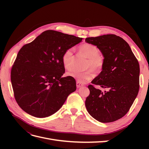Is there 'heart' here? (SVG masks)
<instances>
[{
    "label": "heart",
    "mask_w": 149,
    "mask_h": 149,
    "mask_svg": "<svg viewBox=\"0 0 149 149\" xmlns=\"http://www.w3.org/2000/svg\"><path fill=\"white\" fill-rule=\"evenodd\" d=\"M102 60H93V65H94V67L97 68H100V67L101 66V65H102Z\"/></svg>",
    "instance_id": "1"
}]
</instances>
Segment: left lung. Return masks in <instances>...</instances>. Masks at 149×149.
Masks as SVG:
<instances>
[{"mask_svg":"<svg viewBox=\"0 0 149 149\" xmlns=\"http://www.w3.org/2000/svg\"><path fill=\"white\" fill-rule=\"evenodd\" d=\"M79 39L47 30L20 49L12 69L11 82L15 100L26 113L40 118L52 116L76 91L74 78L63 76V56Z\"/></svg>","mask_w":149,"mask_h":149,"instance_id":"left-lung-1","label":"left lung"}]
</instances>
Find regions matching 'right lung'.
I'll list each match as a JSON object with an SVG mask.
<instances>
[{"mask_svg":"<svg viewBox=\"0 0 149 149\" xmlns=\"http://www.w3.org/2000/svg\"><path fill=\"white\" fill-rule=\"evenodd\" d=\"M86 42L97 47L104 56L102 71L88 86L85 106L101 123H111L129 111L139 89L140 68L129 44L115 35L90 37Z\"/></svg>","mask_w":149,"mask_h":149,"instance_id":"right-lung-1","label":"right lung"}]
</instances>
